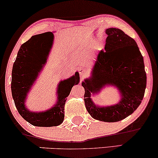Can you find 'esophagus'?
<instances>
[{
	"label": "esophagus",
	"instance_id": "esophagus-1",
	"mask_svg": "<svg viewBox=\"0 0 158 158\" xmlns=\"http://www.w3.org/2000/svg\"><path fill=\"white\" fill-rule=\"evenodd\" d=\"M79 73L80 76H81V78H84L85 76L87 75V74L89 73V70L86 69V68H80L79 69Z\"/></svg>",
	"mask_w": 158,
	"mask_h": 158
}]
</instances>
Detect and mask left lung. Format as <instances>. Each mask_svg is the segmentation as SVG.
<instances>
[{
  "label": "left lung",
  "mask_w": 158,
  "mask_h": 158,
  "mask_svg": "<svg viewBox=\"0 0 158 158\" xmlns=\"http://www.w3.org/2000/svg\"><path fill=\"white\" fill-rule=\"evenodd\" d=\"M105 50L97 55L91 76L85 79L84 102L91 117L106 122L121 121L135 111L144 96L147 75L143 58L135 41L118 28L106 30ZM108 85L116 86L121 95L117 104L100 107L94 104L90 93H98Z\"/></svg>",
  "instance_id": "1"
}]
</instances>
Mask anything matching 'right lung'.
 I'll list each match as a JSON object with an SVG mask.
<instances>
[{
    "instance_id": "add662e5",
    "label": "right lung",
    "mask_w": 158,
    "mask_h": 158,
    "mask_svg": "<svg viewBox=\"0 0 158 158\" xmlns=\"http://www.w3.org/2000/svg\"><path fill=\"white\" fill-rule=\"evenodd\" d=\"M53 37L52 32L31 36L21 45L13 64L11 89L15 106L25 121L36 127L58 126L63 122L67 97L73 85L78 84L80 81L78 72L69 78L60 81L57 88V102L45 111L32 112L25 107L27 94L46 63L48 56V52H44L42 48L44 41L48 39L52 40L51 48Z\"/></svg>"
}]
</instances>
